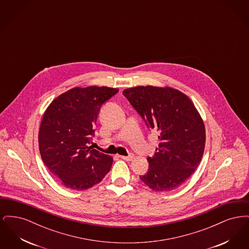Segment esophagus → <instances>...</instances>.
Instances as JSON below:
<instances>
[{
  "label": "esophagus",
  "instance_id": "esophagus-1",
  "mask_svg": "<svg viewBox=\"0 0 249 249\" xmlns=\"http://www.w3.org/2000/svg\"><path fill=\"white\" fill-rule=\"evenodd\" d=\"M119 158H120V159H122V160H124L130 161V160H132V159H133V155H129V156H119Z\"/></svg>",
  "mask_w": 249,
  "mask_h": 249
}]
</instances>
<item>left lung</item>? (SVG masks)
I'll return each mask as SVG.
<instances>
[{
	"mask_svg": "<svg viewBox=\"0 0 249 249\" xmlns=\"http://www.w3.org/2000/svg\"><path fill=\"white\" fill-rule=\"evenodd\" d=\"M123 95L144 120L158 131L159 147L148 157V171L140 179L151 190L171 191L194 173L205 145V128L187 95L172 88L135 87Z\"/></svg>",
	"mask_w": 249,
	"mask_h": 249,
	"instance_id": "left-lung-1",
	"label": "left lung"
}]
</instances>
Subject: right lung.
Wrapping results in <instances>:
<instances>
[{
    "label": "right lung",
    "mask_w": 249,
    "mask_h": 249,
    "mask_svg": "<svg viewBox=\"0 0 249 249\" xmlns=\"http://www.w3.org/2000/svg\"><path fill=\"white\" fill-rule=\"evenodd\" d=\"M118 92L108 87L74 88L47 108L39 130V150L45 165L62 186L88 190L110 171L113 158L89 143L101 107Z\"/></svg>",
    "instance_id": "1"
}]
</instances>
